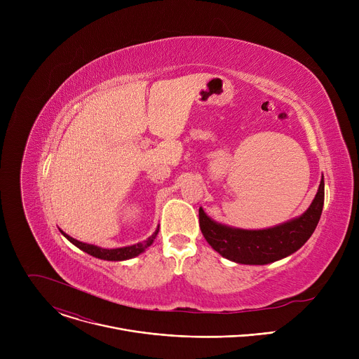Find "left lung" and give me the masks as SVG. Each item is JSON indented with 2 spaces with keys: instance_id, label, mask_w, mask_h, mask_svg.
Listing matches in <instances>:
<instances>
[{
  "instance_id": "1",
  "label": "left lung",
  "mask_w": 359,
  "mask_h": 359,
  "mask_svg": "<svg viewBox=\"0 0 359 359\" xmlns=\"http://www.w3.org/2000/svg\"><path fill=\"white\" fill-rule=\"evenodd\" d=\"M324 206V177L316 198L302 216L266 230H240L213 222L198 209L200 230L223 257L240 264L263 266L297 251L314 233Z\"/></svg>"
}]
</instances>
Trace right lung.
<instances>
[{"instance_id":"obj_1","label":"right lung","mask_w":359,"mask_h":359,"mask_svg":"<svg viewBox=\"0 0 359 359\" xmlns=\"http://www.w3.org/2000/svg\"><path fill=\"white\" fill-rule=\"evenodd\" d=\"M61 233L72 244H75L78 248H81L82 251L90 254V255H93V257H96V259L108 260V262H122V260L133 259V257H136V255H139L140 252H143L153 243V240L156 238V236L159 233V227L147 240H144L142 243H137V244H133V245H129V247H121V248H102V247H97V245H93V244H86V243L78 241V240L72 238L71 236L65 234L62 230H61Z\"/></svg>"}]
</instances>
